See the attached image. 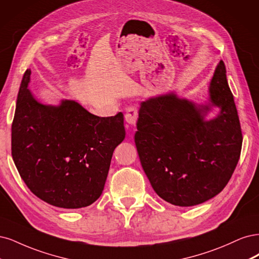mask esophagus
I'll list each match as a JSON object with an SVG mask.
<instances>
[{"instance_id": "esophagus-1", "label": "esophagus", "mask_w": 259, "mask_h": 259, "mask_svg": "<svg viewBox=\"0 0 259 259\" xmlns=\"http://www.w3.org/2000/svg\"><path fill=\"white\" fill-rule=\"evenodd\" d=\"M138 116H139L138 108L130 106L127 108L126 115H124V119H126V121L129 124H133V126H135V124L137 123V120H138Z\"/></svg>"}]
</instances>
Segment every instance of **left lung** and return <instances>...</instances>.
Returning <instances> with one entry per match:
<instances>
[{
	"mask_svg": "<svg viewBox=\"0 0 259 259\" xmlns=\"http://www.w3.org/2000/svg\"><path fill=\"white\" fill-rule=\"evenodd\" d=\"M206 105L175 94L141 103L135 136L143 170L156 194L179 206H193L219 195L239 161L242 131L221 60L208 87ZM221 108L211 121L204 116Z\"/></svg>",
	"mask_w": 259,
	"mask_h": 259,
	"instance_id": "obj_1",
	"label": "left lung"
}]
</instances>
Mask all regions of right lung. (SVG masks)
Instances as JSON below:
<instances>
[{
    "mask_svg": "<svg viewBox=\"0 0 259 259\" xmlns=\"http://www.w3.org/2000/svg\"><path fill=\"white\" fill-rule=\"evenodd\" d=\"M23 74L12 124V156L28 188L43 201L79 208L101 196L114 149L126 136L123 115L99 117L73 100L37 102Z\"/></svg>",
    "mask_w": 259,
    "mask_h": 259,
    "instance_id": "obj_1",
    "label": "right lung"
}]
</instances>
